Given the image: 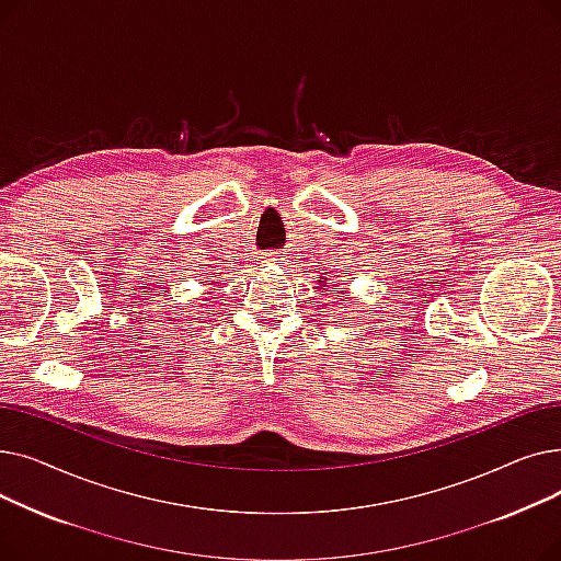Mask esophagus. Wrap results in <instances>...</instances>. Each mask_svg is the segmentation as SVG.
<instances>
[{
  "instance_id": "34e87169",
  "label": "esophagus",
  "mask_w": 561,
  "mask_h": 561,
  "mask_svg": "<svg viewBox=\"0 0 561 561\" xmlns=\"http://www.w3.org/2000/svg\"><path fill=\"white\" fill-rule=\"evenodd\" d=\"M261 261H263L265 265H277V263H284L286 259H284V254H279V252H263Z\"/></svg>"
}]
</instances>
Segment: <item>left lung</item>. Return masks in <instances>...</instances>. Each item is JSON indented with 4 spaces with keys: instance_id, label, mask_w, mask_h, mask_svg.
I'll list each match as a JSON object with an SVG mask.
<instances>
[{
    "instance_id": "obj_1",
    "label": "left lung",
    "mask_w": 561,
    "mask_h": 561,
    "mask_svg": "<svg viewBox=\"0 0 561 561\" xmlns=\"http://www.w3.org/2000/svg\"><path fill=\"white\" fill-rule=\"evenodd\" d=\"M328 282H330L328 277H318V284H320V286H328Z\"/></svg>"
}]
</instances>
